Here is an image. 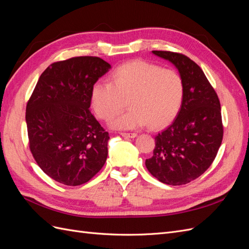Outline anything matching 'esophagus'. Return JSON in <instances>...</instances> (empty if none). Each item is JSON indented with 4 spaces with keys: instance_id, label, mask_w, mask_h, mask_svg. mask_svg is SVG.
I'll use <instances>...</instances> for the list:
<instances>
[{
    "instance_id": "34e87169",
    "label": "esophagus",
    "mask_w": 249,
    "mask_h": 249,
    "mask_svg": "<svg viewBox=\"0 0 249 249\" xmlns=\"http://www.w3.org/2000/svg\"><path fill=\"white\" fill-rule=\"evenodd\" d=\"M120 135H122V136L124 138H135L137 136L136 133H122Z\"/></svg>"
}]
</instances>
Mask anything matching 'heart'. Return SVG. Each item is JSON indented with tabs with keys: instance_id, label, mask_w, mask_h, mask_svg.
Returning a JSON list of instances; mask_svg holds the SVG:
<instances>
[{
	"instance_id": "heart-1",
	"label": "heart",
	"mask_w": 249,
	"mask_h": 249,
	"mask_svg": "<svg viewBox=\"0 0 249 249\" xmlns=\"http://www.w3.org/2000/svg\"><path fill=\"white\" fill-rule=\"evenodd\" d=\"M111 83L97 81L91 87V106L97 117L108 120L115 130H134L149 124L159 129L170 124L182 108L185 85L173 70L142 60L120 65L111 74Z\"/></svg>"
}]
</instances>
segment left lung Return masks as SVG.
<instances>
[{
	"label": "left lung",
	"instance_id": "1",
	"mask_svg": "<svg viewBox=\"0 0 249 249\" xmlns=\"http://www.w3.org/2000/svg\"><path fill=\"white\" fill-rule=\"evenodd\" d=\"M176 66L185 85L184 102L173 123L155 137L145 166L161 183L185 185L213 163L223 136L219 99L200 67L178 53L153 51Z\"/></svg>",
	"mask_w": 249,
	"mask_h": 249
}]
</instances>
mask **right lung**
I'll return each mask as SVG.
<instances>
[{"mask_svg": "<svg viewBox=\"0 0 249 249\" xmlns=\"http://www.w3.org/2000/svg\"><path fill=\"white\" fill-rule=\"evenodd\" d=\"M110 69L90 56L53 63L27 104L30 149L42 171L59 183L85 184L107 160L109 133L89 107L91 87Z\"/></svg>", "mask_w": 249, "mask_h": 249, "instance_id": "right-lung-1", "label": "right lung"}]
</instances>
